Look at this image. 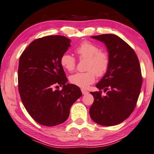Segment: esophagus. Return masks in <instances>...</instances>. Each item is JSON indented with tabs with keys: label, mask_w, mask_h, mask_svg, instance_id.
Returning a JSON list of instances; mask_svg holds the SVG:
<instances>
[{
	"label": "esophagus",
	"mask_w": 154,
	"mask_h": 154,
	"mask_svg": "<svg viewBox=\"0 0 154 154\" xmlns=\"http://www.w3.org/2000/svg\"><path fill=\"white\" fill-rule=\"evenodd\" d=\"M82 92L83 94H88V92L87 91V90H86L85 89H82Z\"/></svg>",
	"instance_id": "esophagus-1"
}]
</instances>
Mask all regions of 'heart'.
<instances>
[{
    "label": "heart",
    "mask_w": 154,
    "mask_h": 154,
    "mask_svg": "<svg viewBox=\"0 0 154 154\" xmlns=\"http://www.w3.org/2000/svg\"><path fill=\"white\" fill-rule=\"evenodd\" d=\"M76 53L79 57L88 59L86 69L88 71L77 72L70 77L71 84L82 88H86L95 81V77L102 76L108 70L109 57L107 53L100 51L98 46L85 41L77 46ZM60 64L68 71H72L76 65V60L69 53H64L60 57Z\"/></svg>",
    "instance_id": "b5f03b06"
}]
</instances>
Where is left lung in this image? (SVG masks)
<instances>
[{
    "label": "left lung",
    "instance_id": "obj_1",
    "mask_svg": "<svg viewBox=\"0 0 154 154\" xmlns=\"http://www.w3.org/2000/svg\"><path fill=\"white\" fill-rule=\"evenodd\" d=\"M103 42L108 50L109 66L96 87L106 92H91L94 102L90 116L95 123L114 126L130 116L140 94L143 79L137 55L125 41L114 34L91 36Z\"/></svg>",
    "mask_w": 154,
    "mask_h": 154
}]
</instances>
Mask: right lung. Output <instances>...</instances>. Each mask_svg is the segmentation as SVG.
Returning <instances> with one entry per match:
<instances>
[{"instance_id": "add662e5", "label": "right lung", "mask_w": 154, "mask_h": 154, "mask_svg": "<svg viewBox=\"0 0 154 154\" xmlns=\"http://www.w3.org/2000/svg\"><path fill=\"white\" fill-rule=\"evenodd\" d=\"M70 39L49 35L33 41L19 60L18 90L30 116L45 126H55L69 116L70 109L82 95L78 86L68 79L60 57L70 46ZM60 85L62 91L53 87Z\"/></svg>"}]
</instances>
